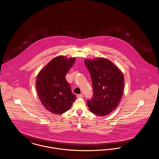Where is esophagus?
<instances>
[{
	"mask_svg": "<svg viewBox=\"0 0 159 159\" xmlns=\"http://www.w3.org/2000/svg\"><path fill=\"white\" fill-rule=\"evenodd\" d=\"M77 97H78V98H82L83 97V95L82 93H80V94H78V95H77Z\"/></svg>",
	"mask_w": 159,
	"mask_h": 159,
	"instance_id": "1",
	"label": "esophagus"
}]
</instances>
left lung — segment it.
I'll list each match as a JSON object with an SVG mask.
<instances>
[{
  "label": "left lung",
  "instance_id": "obj_1",
  "mask_svg": "<svg viewBox=\"0 0 159 159\" xmlns=\"http://www.w3.org/2000/svg\"><path fill=\"white\" fill-rule=\"evenodd\" d=\"M84 64L91 75L93 95L87 104L92 113L104 116L116 109L125 87L121 70L104 58L86 59Z\"/></svg>",
  "mask_w": 159,
  "mask_h": 159
}]
</instances>
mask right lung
Here are the masks:
<instances>
[{
    "mask_svg": "<svg viewBox=\"0 0 159 159\" xmlns=\"http://www.w3.org/2000/svg\"><path fill=\"white\" fill-rule=\"evenodd\" d=\"M75 57L58 56L42 68L36 77V88L39 98L47 110L54 114L68 111L76 99L71 86L66 79Z\"/></svg>",
    "mask_w": 159,
    "mask_h": 159,
    "instance_id": "obj_1",
    "label": "right lung"
}]
</instances>
